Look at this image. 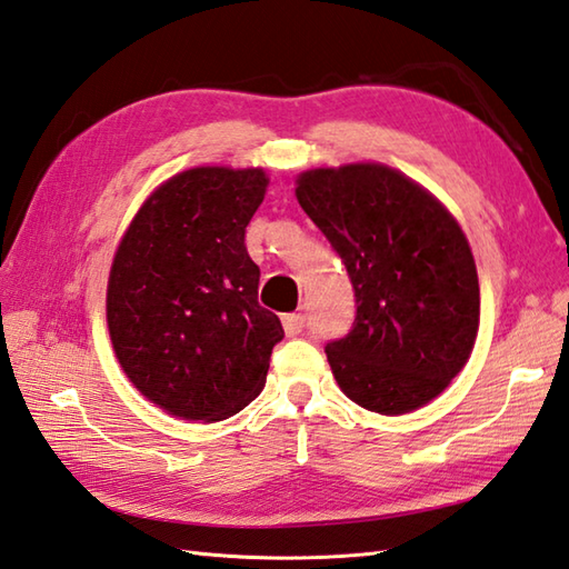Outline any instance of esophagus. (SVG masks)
I'll list each match as a JSON object with an SVG mask.
<instances>
[{"label": "esophagus", "mask_w": 569, "mask_h": 569, "mask_svg": "<svg viewBox=\"0 0 569 569\" xmlns=\"http://www.w3.org/2000/svg\"><path fill=\"white\" fill-rule=\"evenodd\" d=\"M283 322V330L288 337H296L306 330V316L303 312H288V316L281 318Z\"/></svg>", "instance_id": "obj_1"}]
</instances>
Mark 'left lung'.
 Returning <instances> with one entry per match:
<instances>
[{
    "label": "left lung",
    "instance_id": "obj_1",
    "mask_svg": "<svg viewBox=\"0 0 569 569\" xmlns=\"http://www.w3.org/2000/svg\"><path fill=\"white\" fill-rule=\"evenodd\" d=\"M296 198L347 266L357 318L325 355L347 398L381 416L440 396L471 355L479 278L445 204L383 163L312 168Z\"/></svg>",
    "mask_w": 569,
    "mask_h": 569
}]
</instances>
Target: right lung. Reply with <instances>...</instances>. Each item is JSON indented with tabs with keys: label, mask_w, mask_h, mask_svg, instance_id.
Listing matches in <instances>:
<instances>
[{
	"label": "right lung",
	"mask_w": 569,
	"mask_h": 569,
	"mask_svg": "<svg viewBox=\"0 0 569 569\" xmlns=\"http://www.w3.org/2000/svg\"><path fill=\"white\" fill-rule=\"evenodd\" d=\"M266 186L263 168H190L151 192L119 241L107 283L114 355L171 416L224 420L263 389L283 328L259 306L244 234Z\"/></svg>",
	"instance_id": "1"
}]
</instances>
